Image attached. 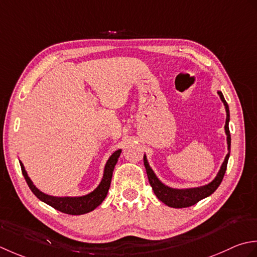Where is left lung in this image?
<instances>
[{
	"label": "left lung",
	"mask_w": 257,
	"mask_h": 257,
	"mask_svg": "<svg viewBox=\"0 0 257 257\" xmlns=\"http://www.w3.org/2000/svg\"><path fill=\"white\" fill-rule=\"evenodd\" d=\"M217 94L219 95V97H221L222 102L224 103L225 111H226L225 133H226V135H227L228 153L226 156H225V160L223 162L221 169H219V171L217 173L216 177L211 183H208V184L204 185V186L184 188V190H179V188H172V187L166 186L158 179V176L155 175L153 170L151 169L148 159H146V155H144V165L146 169V173H148L149 182L154 191V194L161 202L166 204L167 206L174 207V208H182V207H188V206L194 205V204L200 202L201 200H203V198H205L211 194H213V193L216 191V188L219 186V184H221V182H222L224 174H225V171H226V167H227L229 151H231V134H229V128H228V122H229L228 105H227L226 101H225L222 92L218 91Z\"/></svg>",
	"instance_id": "8db88e82"
}]
</instances>
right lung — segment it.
<instances>
[{
  "label": "right lung",
  "mask_w": 257,
  "mask_h": 257,
  "mask_svg": "<svg viewBox=\"0 0 257 257\" xmlns=\"http://www.w3.org/2000/svg\"><path fill=\"white\" fill-rule=\"evenodd\" d=\"M121 152L122 150H117L109 156V159L107 160L105 164V167H104V174L101 183H99L98 186L93 192L83 196L59 197L45 194V193L41 192L39 188L33 184V182L31 181L28 173H26L24 169V165L21 161L20 165L21 169H22V173L26 183H28L31 191L33 192V194L38 197L39 200L46 203L48 205L52 206L62 213L70 214V215H81V214H85L93 211V209L96 208L99 204L104 201V198L106 197L109 185H111L114 167L117 163V160L119 158V155H121Z\"/></svg>",
  "instance_id": "obj_1"
}]
</instances>
